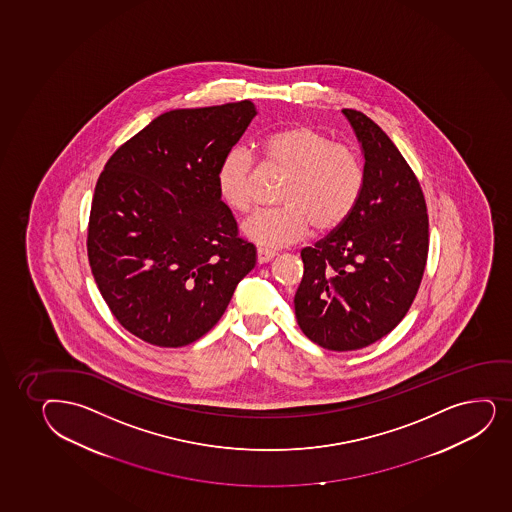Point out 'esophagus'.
Instances as JSON below:
<instances>
[{"label":"esophagus","instance_id":"obj_1","mask_svg":"<svg viewBox=\"0 0 512 512\" xmlns=\"http://www.w3.org/2000/svg\"><path fill=\"white\" fill-rule=\"evenodd\" d=\"M256 254H258L259 265H263V263H268V261H271V259L277 256V253H275V251H271V249H265V247H258V251H256Z\"/></svg>","mask_w":512,"mask_h":512}]
</instances>
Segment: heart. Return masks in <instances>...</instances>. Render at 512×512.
<instances>
[{
    "mask_svg": "<svg viewBox=\"0 0 512 512\" xmlns=\"http://www.w3.org/2000/svg\"><path fill=\"white\" fill-rule=\"evenodd\" d=\"M261 152L268 164L287 172L283 205L247 217L241 227L247 241L277 249L306 237L311 225L326 232L350 217L364 186L362 162L352 147L309 124H294L266 136ZM253 171V155L241 145L220 160L217 191L230 210H249Z\"/></svg>",
    "mask_w": 512,
    "mask_h": 512,
    "instance_id": "heart-1",
    "label": "heart"
}]
</instances>
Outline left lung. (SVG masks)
I'll list each match as a JSON object with an SVG mask.
<instances>
[{
  "label": "left lung",
  "mask_w": 512,
  "mask_h": 512,
  "mask_svg": "<svg viewBox=\"0 0 512 512\" xmlns=\"http://www.w3.org/2000/svg\"><path fill=\"white\" fill-rule=\"evenodd\" d=\"M364 155V186L350 217L302 249L295 318L319 347L348 352L391 333L412 306L429 251L422 189L389 136L343 109Z\"/></svg>",
  "instance_id": "left-lung-1"
}]
</instances>
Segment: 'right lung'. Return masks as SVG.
<instances>
[{
    "instance_id": "right-lung-1",
    "label": "right lung",
    "mask_w": 512,
    "mask_h": 512,
    "mask_svg": "<svg viewBox=\"0 0 512 512\" xmlns=\"http://www.w3.org/2000/svg\"><path fill=\"white\" fill-rule=\"evenodd\" d=\"M251 100L164 112L112 155L95 186L90 268L114 318L157 347H184L222 318L256 247L217 191Z\"/></svg>"
}]
</instances>
